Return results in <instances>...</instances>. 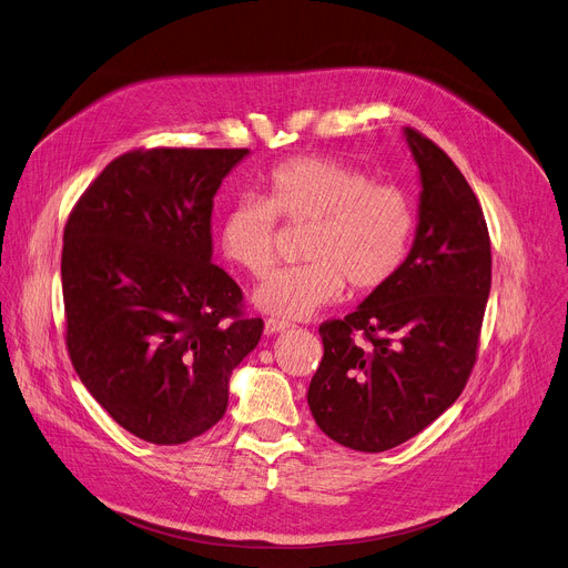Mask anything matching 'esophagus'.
<instances>
[{"instance_id": "obj_1", "label": "esophagus", "mask_w": 568, "mask_h": 568, "mask_svg": "<svg viewBox=\"0 0 568 568\" xmlns=\"http://www.w3.org/2000/svg\"><path fill=\"white\" fill-rule=\"evenodd\" d=\"M287 328H292V324H287L283 320H267V322H264V333H267V335H276V333H283Z\"/></svg>"}]
</instances>
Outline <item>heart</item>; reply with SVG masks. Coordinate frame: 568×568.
<instances>
[{
	"instance_id": "heart-1",
	"label": "heart",
	"mask_w": 568,
	"mask_h": 568,
	"mask_svg": "<svg viewBox=\"0 0 568 568\" xmlns=\"http://www.w3.org/2000/svg\"><path fill=\"white\" fill-rule=\"evenodd\" d=\"M264 199L242 196L223 214V255L251 276L276 262V216L313 223L304 267L281 270L253 292L257 311L278 320H308L343 296L374 292L393 281L413 237V205L402 186L369 182L347 164L298 155L276 164L262 180Z\"/></svg>"
}]
</instances>
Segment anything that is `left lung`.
Listing matches in <instances>:
<instances>
[{"instance_id": "8db88e82", "label": "left lung", "mask_w": 568, "mask_h": 568, "mask_svg": "<svg viewBox=\"0 0 568 568\" xmlns=\"http://www.w3.org/2000/svg\"><path fill=\"white\" fill-rule=\"evenodd\" d=\"M404 139L420 173L410 251L390 283L320 326L324 358L308 388L320 429L356 452L397 447L457 402L490 292V242L470 184L434 141L410 128Z\"/></svg>"}]
</instances>
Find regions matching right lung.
Masks as SVG:
<instances>
[{"instance_id":"obj_1","label":"right lung","mask_w":568,"mask_h":568,"mask_svg":"<svg viewBox=\"0 0 568 568\" xmlns=\"http://www.w3.org/2000/svg\"><path fill=\"white\" fill-rule=\"evenodd\" d=\"M246 148H153L113 160L63 231L68 354L123 429L186 443L229 408L233 369L264 322L212 264V207Z\"/></svg>"}]
</instances>
